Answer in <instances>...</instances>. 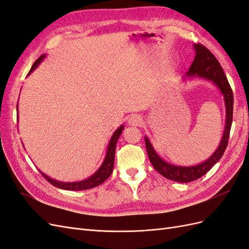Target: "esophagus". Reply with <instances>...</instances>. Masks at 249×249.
Wrapping results in <instances>:
<instances>
[{
  "mask_svg": "<svg viewBox=\"0 0 249 249\" xmlns=\"http://www.w3.org/2000/svg\"><path fill=\"white\" fill-rule=\"evenodd\" d=\"M127 123H129L130 125H133V126H138L142 124V117L140 115H137V114H134L132 116H130L129 120H127Z\"/></svg>",
  "mask_w": 249,
  "mask_h": 249,
  "instance_id": "34e87169",
  "label": "esophagus"
}]
</instances>
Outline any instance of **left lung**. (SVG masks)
<instances>
[{
  "label": "left lung",
  "instance_id": "obj_1",
  "mask_svg": "<svg viewBox=\"0 0 249 249\" xmlns=\"http://www.w3.org/2000/svg\"><path fill=\"white\" fill-rule=\"evenodd\" d=\"M193 49L195 51V57L189 71L186 73V78H201L211 81L214 85H216L223 95L225 111H227L225 114H227V116H225V126L219 146L217 147L214 154L209 159L197 165H193V166H180V165H175L163 160L157 154L149 139L146 136L144 137L148 159L150 163L153 164L154 168L164 178L178 183H189L192 182V180L198 179L202 176H205L221 159L224 150L228 146L232 123V90L220 63L218 62V60L212 53L206 47H203L202 44H193Z\"/></svg>",
  "mask_w": 249,
  "mask_h": 249
}]
</instances>
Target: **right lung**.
I'll return each mask as SVG.
<instances>
[{
    "instance_id": "obj_1",
    "label": "right lung",
    "mask_w": 249,
    "mask_h": 249,
    "mask_svg": "<svg viewBox=\"0 0 249 249\" xmlns=\"http://www.w3.org/2000/svg\"><path fill=\"white\" fill-rule=\"evenodd\" d=\"M46 58V54L41 55L38 59L36 60L34 62V64L32 65L31 70H30L28 76L31 73L37 66L40 64V62L42 60ZM17 111L18 112V105H17ZM124 125H120L118 129L114 132V134L112 135V137L110 139V142L108 144V148H107V154L106 157H105V160L102 163L101 167L97 169L91 177H89L88 178L84 179V180H80V182H60V180L54 179L50 177H48L46 173H43L42 171H40L41 175L44 177L49 183H51L52 185H54L57 188H60V189L63 190H71V191H81V190H87V189H91V188H94L96 186L101 185L102 183H104L106 180L113 171V165H114V158H115V148H116V143L117 140L119 138L120 135L123 133L124 130Z\"/></svg>"
}]
</instances>
